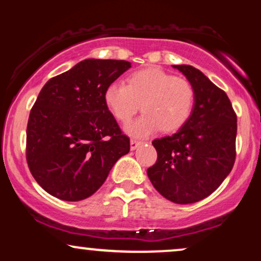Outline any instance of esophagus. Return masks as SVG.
<instances>
[{
    "mask_svg": "<svg viewBox=\"0 0 261 261\" xmlns=\"http://www.w3.org/2000/svg\"><path fill=\"white\" fill-rule=\"evenodd\" d=\"M140 145H142V142H141V141L131 140V141H130V148H131V151H134V149H136L137 147H139Z\"/></svg>",
    "mask_w": 261,
    "mask_h": 261,
    "instance_id": "obj_1",
    "label": "esophagus"
}]
</instances>
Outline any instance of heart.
Returning <instances> with one entry per match:
<instances>
[{
	"instance_id": "b5f03b06",
	"label": "heart",
	"mask_w": 261,
	"mask_h": 261,
	"mask_svg": "<svg viewBox=\"0 0 261 261\" xmlns=\"http://www.w3.org/2000/svg\"><path fill=\"white\" fill-rule=\"evenodd\" d=\"M104 101L118 121L126 124L142 108L145 113L126 126L127 134L147 137L163 130L174 133L187 124L194 109L195 91L188 80L158 67L128 74L126 86L113 82L104 92Z\"/></svg>"
}]
</instances>
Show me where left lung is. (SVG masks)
Masks as SVG:
<instances>
[{"label": "left lung", "instance_id": "left-lung-1", "mask_svg": "<svg viewBox=\"0 0 261 261\" xmlns=\"http://www.w3.org/2000/svg\"><path fill=\"white\" fill-rule=\"evenodd\" d=\"M173 67L193 85L195 103L184 126L152 142L158 157L147 175L162 196L184 205L211 195L232 170L237 115L226 93L201 71L189 65Z\"/></svg>", "mask_w": 261, "mask_h": 261}]
</instances>
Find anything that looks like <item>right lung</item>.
I'll return each mask as SVG.
<instances>
[{
	"label": "right lung",
	"mask_w": 261,
	"mask_h": 261,
	"mask_svg": "<svg viewBox=\"0 0 261 261\" xmlns=\"http://www.w3.org/2000/svg\"><path fill=\"white\" fill-rule=\"evenodd\" d=\"M130 67L124 60L87 59L39 93L27 126V162L50 195L87 199L128 153L130 140L107 108L104 92Z\"/></svg>",
	"instance_id": "right-lung-1"
}]
</instances>
